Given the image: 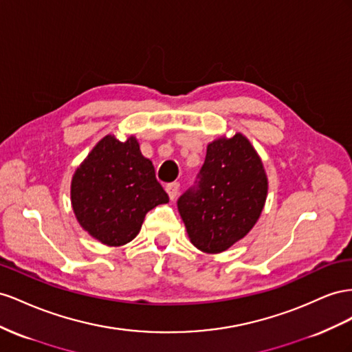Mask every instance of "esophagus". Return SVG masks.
Listing matches in <instances>:
<instances>
[{
	"label": "esophagus",
	"mask_w": 352,
	"mask_h": 352,
	"mask_svg": "<svg viewBox=\"0 0 352 352\" xmlns=\"http://www.w3.org/2000/svg\"><path fill=\"white\" fill-rule=\"evenodd\" d=\"M166 193H168V196H169V199L170 200H174L175 197H177V195H178V190H179V184L178 183H169V184H166Z\"/></svg>",
	"instance_id": "1"
}]
</instances>
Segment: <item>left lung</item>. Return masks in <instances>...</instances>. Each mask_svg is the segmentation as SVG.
<instances>
[{"mask_svg":"<svg viewBox=\"0 0 352 352\" xmlns=\"http://www.w3.org/2000/svg\"><path fill=\"white\" fill-rule=\"evenodd\" d=\"M267 188L263 162L246 137L208 144L195 186L177 200L190 242L206 254L228 249L255 226Z\"/></svg>","mask_w":352,"mask_h":352,"instance_id":"left-lung-1","label":"left lung"}]
</instances>
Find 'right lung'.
<instances>
[{"mask_svg":"<svg viewBox=\"0 0 352 352\" xmlns=\"http://www.w3.org/2000/svg\"><path fill=\"white\" fill-rule=\"evenodd\" d=\"M70 196L79 224L107 246L131 242L148 210L169 200L137 140L115 135L98 142L76 169Z\"/></svg>","mask_w":352,"mask_h":352,"instance_id":"1","label":"right lung"}]
</instances>
